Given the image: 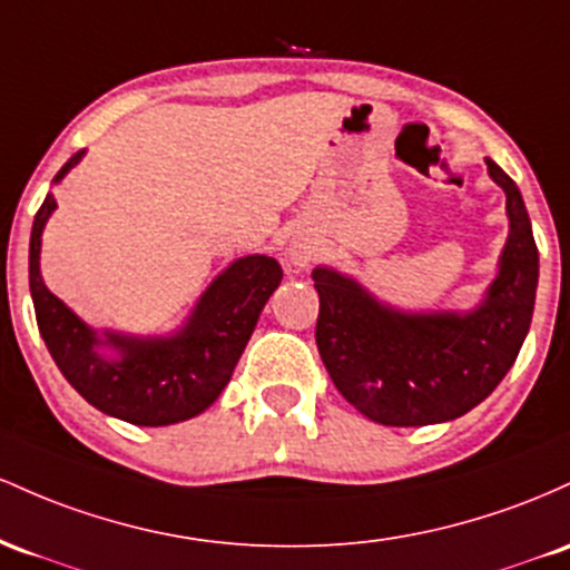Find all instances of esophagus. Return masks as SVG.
<instances>
[{"instance_id":"esophagus-1","label":"esophagus","mask_w":570,"mask_h":570,"mask_svg":"<svg viewBox=\"0 0 570 570\" xmlns=\"http://www.w3.org/2000/svg\"><path fill=\"white\" fill-rule=\"evenodd\" d=\"M293 255H296V258H298V261H302V258H306V253H304V250H296V253H293Z\"/></svg>"}]
</instances>
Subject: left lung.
Returning <instances> with one entry per match:
<instances>
[{"mask_svg": "<svg viewBox=\"0 0 570 570\" xmlns=\"http://www.w3.org/2000/svg\"><path fill=\"white\" fill-rule=\"evenodd\" d=\"M507 190L509 242L488 298L469 315H404L331 268H315L317 350L338 393L382 425L455 420L484 401L520 355L539 285V250L514 180L488 158Z\"/></svg>", "mask_w": 570, "mask_h": 570, "instance_id": "8db88e82", "label": "left lung"}]
</instances>
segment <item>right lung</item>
Segmentation results:
<instances>
[{"mask_svg":"<svg viewBox=\"0 0 570 570\" xmlns=\"http://www.w3.org/2000/svg\"><path fill=\"white\" fill-rule=\"evenodd\" d=\"M80 156L82 153L69 158L56 180H61ZM53 209L56 199L48 194L31 226L29 287L40 334L69 385L99 412L131 425L180 423L215 404L250 342L261 309L283 279V266L268 255L234 261L207 287L194 317L177 336L145 342L107 334L101 342L40 277V236ZM99 343L118 348L119 361L101 356Z\"/></svg>","mask_w":570,"mask_h":570,"instance_id":"right-lung-1","label":"right lung"}]
</instances>
